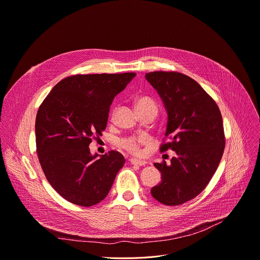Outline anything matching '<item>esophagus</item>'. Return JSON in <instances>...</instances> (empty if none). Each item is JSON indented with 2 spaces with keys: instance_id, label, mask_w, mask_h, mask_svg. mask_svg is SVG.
<instances>
[{
  "instance_id": "1",
  "label": "esophagus",
  "mask_w": 260,
  "mask_h": 260,
  "mask_svg": "<svg viewBox=\"0 0 260 260\" xmlns=\"http://www.w3.org/2000/svg\"><path fill=\"white\" fill-rule=\"evenodd\" d=\"M129 161L132 165H137V166H145L146 165L145 160H141V159H137V158H131Z\"/></svg>"
}]
</instances>
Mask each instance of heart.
I'll list each match as a JSON object with an SVG mask.
<instances>
[{
	"instance_id": "b5f03b06",
	"label": "heart",
	"mask_w": 260,
	"mask_h": 260,
	"mask_svg": "<svg viewBox=\"0 0 260 260\" xmlns=\"http://www.w3.org/2000/svg\"><path fill=\"white\" fill-rule=\"evenodd\" d=\"M136 108L137 109H145V108H156L155 103L146 96H142L137 100L136 102ZM148 141V138L146 136H132L128 138H125L121 141V145L124 149L129 151L131 153H139V146L141 144H144Z\"/></svg>"
}]
</instances>
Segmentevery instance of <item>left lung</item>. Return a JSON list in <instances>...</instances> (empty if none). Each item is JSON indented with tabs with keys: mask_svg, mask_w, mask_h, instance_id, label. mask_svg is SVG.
Segmentation results:
<instances>
[{
	"mask_svg": "<svg viewBox=\"0 0 260 260\" xmlns=\"http://www.w3.org/2000/svg\"><path fill=\"white\" fill-rule=\"evenodd\" d=\"M145 79L156 90L166 109V134L172 149L171 164L155 162L160 182L151 188L154 199L165 205H179L199 195L215 174L222 158L225 138L221 112L203 88L179 73L154 72Z\"/></svg>",
	"mask_w": 260,
	"mask_h": 260,
	"instance_id": "1",
	"label": "left lung"
}]
</instances>
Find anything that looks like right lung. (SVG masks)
Returning <instances> with one entry per match:
<instances>
[{
  "label": "right lung",
  "mask_w": 260,
  "mask_h": 260,
  "mask_svg": "<svg viewBox=\"0 0 260 260\" xmlns=\"http://www.w3.org/2000/svg\"><path fill=\"white\" fill-rule=\"evenodd\" d=\"M135 73L78 75L59 82L36 116L35 136L44 175L64 199L81 206L100 203L125 162L111 150L91 154L93 135H102L110 106Z\"/></svg>",
  "instance_id": "right-lung-1"
}]
</instances>
